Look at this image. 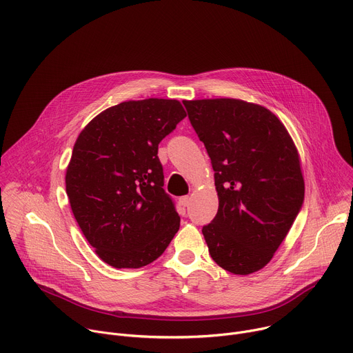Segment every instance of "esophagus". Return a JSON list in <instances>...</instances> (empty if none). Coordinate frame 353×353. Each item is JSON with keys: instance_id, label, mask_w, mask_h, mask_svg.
<instances>
[{"instance_id": "obj_1", "label": "esophagus", "mask_w": 353, "mask_h": 353, "mask_svg": "<svg viewBox=\"0 0 353 353\" xmlns=\"http://www.w3.org/2000/svg\"><path fill=\"white\" fill-rule=\"evenodd\" d=\"M179 203H180L183 207H188L190 203H191V196H188V195L180 196V198H179Z\"/></svg>"}]
</instances>
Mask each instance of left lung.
<instances>
[{"label":"left lung","instance_id":"left-lung-1","mask_svg":"<svg viewBox=\"0 0 353 353\" xmlns=\"http://www.w3.org/2000/svg\"><path fill=\"white\" fill-rule=\"evenodd\" d=\"M215 172L219 208L203 228L212 260L236 275L264 268L305 201L297 149L268 109L239 99L183 100Z\"/></svg>","mask_w":353,"mask_h":353}]
</instances>
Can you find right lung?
Instances as JSON below:
<instances>
[{
    "mask_svg": "<svg viewBox=\"0 0 353 353\" xmlns=\"http://www.w3.org/2000/svg\"><path fill=\"white\" fill-rule=\"evenodd\" d=\"M179 100H130L97 114L78 135L67 168L72 214L96 254L141 268L163 254L180 228L163 190L159 142L185 117Z\"/></svg>",
    "mask_w": 353,
    "mask_h": 353,
    "instance_id": "right-lung-1",
    "label": "right lung"
}]
</instances>
